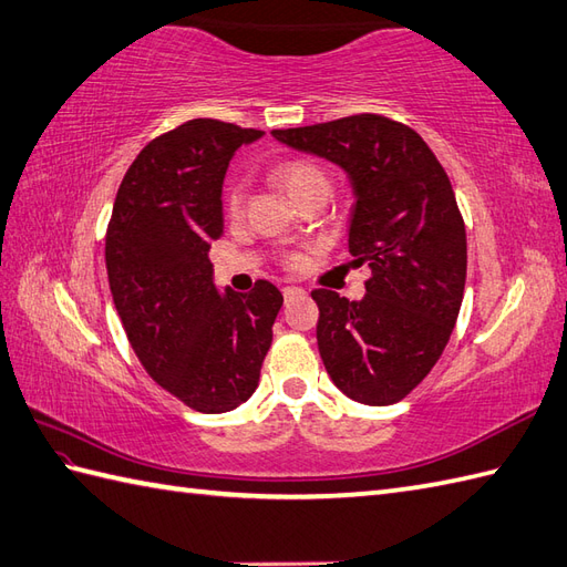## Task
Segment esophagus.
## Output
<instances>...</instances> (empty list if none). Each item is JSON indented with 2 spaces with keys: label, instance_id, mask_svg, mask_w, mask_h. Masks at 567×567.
<instances>
[{
  "label": "esophagus",
  "instance_id": "obj_1",
  "mask_svg": "<svg viewBox=\"0 0 567 567\" xmlns=\"http://www.w3.org/2000/svg\"><path fill=\"white\" fill-rule=\"evenodd\" d=\"M282 295H285V299H295L299 295H305V289L295 287V285H287V287H282Z\"/></svg>",
  "mask_w": 567,
  "mask_h": 567
}]
</instances>
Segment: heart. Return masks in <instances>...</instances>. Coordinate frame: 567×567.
<instances>
[{
    "label": "heart",
    "mask_w": 567,
    "mask_h": 567,
    "mask_svg": "<svg viewBox=\"0 0 567 567\" xmlns=\"http://www.w3.org/2000/svg\"><path fill=\"white\" fill-rule=\"evenodd\" d=\"M275 181L280 183L292 200H297L299 195H305L311 188H319V186L328 188V176L323 174V168L316 166L313 162H307V159H289V162L278 164L275 166ZM241 207H244V186H241V181H234L227 190V209H229V215H239ZM285 266L299 268L301 256L287 254Z\"/></svg>",
    "instance_id": "1"
}]
</instances>
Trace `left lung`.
<instances>
[{
	"mask_svg": "<svg viewBox=\"0 0 567 567\" xmlns=\"http://www.w3.org/2000/svg\"><path fill=\"white\" fill-rule=\"evenodd\" d=\"M287 147L338 164L352 183V266L367 295L313 289L316 340L348 399L391 405L423 381L450 343L466 285V227L450 176L413 127L377 113L272 130Z\"/></svg>",
	"mask_w": 567,
	"mask_h": 567,
	"instance_id": "obj_1",
	"label": "left lung"
}]
</instances>
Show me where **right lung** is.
Segmentation results:
<instances>
[{
  "mask_svg": "<svg viewBox=\"0 0 567 567\" xmlns=\"http://www.w3.org/2000/svg\"><path fill=\"white\" fill-rule=\"evenodd\" d=\"M262 130L195 117L154 137L117 188L105 268L125 336L147 374L197 413L251 399L282 307L280 289L219 295L209 241L224 231L221 183Z\"/></svg>",
  "mask_w": 567,
  "mask_h": 567,
  "instance_id": "obj_1",
  "label": "right lung"
}]
</instances>
